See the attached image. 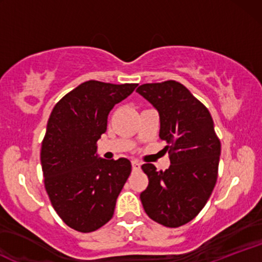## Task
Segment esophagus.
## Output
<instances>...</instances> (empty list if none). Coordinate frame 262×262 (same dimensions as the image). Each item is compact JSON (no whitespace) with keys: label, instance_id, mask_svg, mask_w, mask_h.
I'll return each instance as SVG.
<instances>
[{"label":"esophagus","instance_id":"34e87169","mask_svg":"<svg viewBox=\"0 0 262 262\" xmlns=\"http://www.w3.org/2000/svg\"><path fill=\"white\" fill-rule=\"evenodd\" d=\"M132 167H133V170L134 171H138V170H140V164L138 161H132Z\"/></svg>","mask_w":262,"mask_h":262}]
</instances>
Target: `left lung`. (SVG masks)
Here are the masks:
<instances>
[{
	"label": "left lung",
	"instance_id": "8db88e82",
	"mask_svg": "<svg viewBox=\"0 0 262 262\" xmlns=\"http://www.w3.org/2000/svg\"><path fill=\"white\" fill-rule=\"evenodd\" d=\"M137 92L158 110L160 137L171 165L158 171L141 166L149 185L140 193L144 210L156 223L177 228L206 206L218 177L221 141L209 111L182 83L169 80L144 83Z\"/></svg>",
	"mask_w": 262,
	"mask_h": 262
}]
</instances>
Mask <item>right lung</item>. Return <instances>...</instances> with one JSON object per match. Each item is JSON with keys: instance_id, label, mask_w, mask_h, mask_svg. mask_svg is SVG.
I'll list each match as a JSON object with an SVG mask.
<instances>
[{"instance_id": "1", "label": "right lung", "mask_w": 262, "mask_h": 262, "mask_svg": "<svg viewBox=\"0 0 262 262\" xmlns=\"http://www.w3.org/2000/svg\"><path fill=\"white\" fill-rule=\"evenodd\" d=\"M137 86L86 81L65 95L49 117L40 151L45 189L62 222L81 233L111 221L130 175L128 159L98 158L97 140L106 133L111 110Z\"/></svg>"}]
</instances>
